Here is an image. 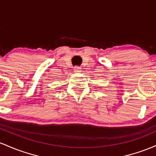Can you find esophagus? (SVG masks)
<instances>
[{"label":"esophagus","instance_id":"obj_1","mask_svg":"<svg viewBox=\"0 0 156 156\" xmlns=\"http://www.w3.org/2000/svg\"><path fill=\"white\" fill-rule=\"evenodd\" d=\"M73 71H74L75 73H80V72H81V69H80L79 67H75L74 69H73Z\"/></svg>","mask_w":156,"mask_h":156}]
</instances>
